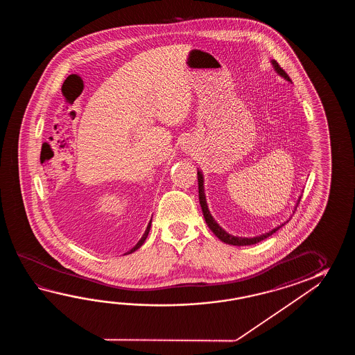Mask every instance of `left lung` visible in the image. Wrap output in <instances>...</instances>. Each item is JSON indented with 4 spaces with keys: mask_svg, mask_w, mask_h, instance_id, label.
Returning <instances> with one entry per match:
<instances>
[{
    "mask_svg": "<svg viewBox=\"0 0 355 355\" xmlns=\"http://www.w3.org/2000/svg\"><path fill=\"white\" fill-rule=\"evenodd\" d=\"M270 62H272V68L275 69V72H277L280 77H283L284 80L292 83L291 78H289V76L284 72L283 68L280 67L277 60H272ZM198 189H199V202H200V207H202L204 219H205L207 225L211 228V232L216 234L220 241L228 243V245H234V246H249V245H255L257 242L263 241L265 239H268L269 236H272L274 232H277L279 228H282V226H284L288 222L287 220V222L282 223L280 226L272 228V231H269V232H265V234H259V236H254V237H240V236H234V234H228L227 231H225V230L217 223V220L213 218V216H211V211H209V208H208V204H207L205 193H204L203 173H202V170H199V168H198ZM300 200H301V196L298 198V200H297V203H295V211L297 209V207H298ZM295 211H293V213H295Z\"/></svg>",
    "mask_w": 355,
    "mask_h": 355,
    "instance_id": "obj_1",
    "label": "left lung"
}]
</instances>
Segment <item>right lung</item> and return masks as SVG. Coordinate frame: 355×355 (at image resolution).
Here are the masks:
<instances>
[{"label":"right lung","instance_id":"add662e5","mask_svg":"<svg viewBox=\"0 0 355 355\" xmlns=\"http://www.w3.org/2000/svg\"><path fill=\"white\" fill-rule=\"evenodd\" d=\"M151 223H152V218L151 220H150V223H148V226H147V228H146V231H144V236L141 237V240L137 242V245H135V248H132V250H129L128 252H125V254H132V252H135L136 250L139 249L142 245H144V241H146V239H147V236H148V232H150V228H151ZM124 254V255H125Z\"/></svg>","mask_w":355,"mask_h":355}]
</instances>
